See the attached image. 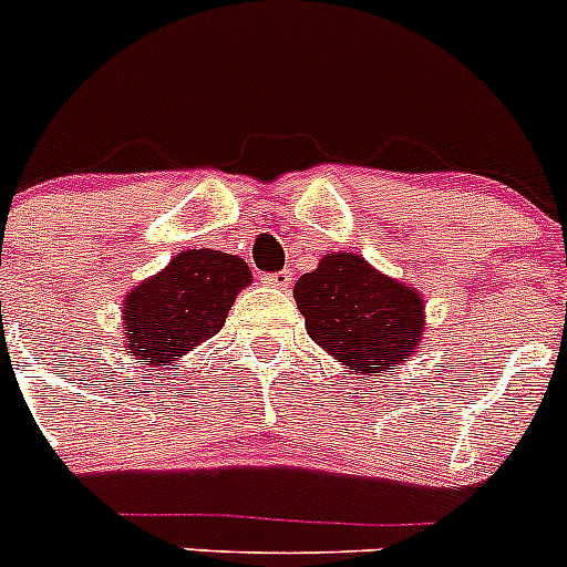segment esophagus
<instances>
[{
	"label": "esophagus",
	"mask_w": 567,
	"mask_h": 567,
	"mask_svg": "<svg viewBox=\"0 0 567 567\" xmlns=\"http://www.w3.org/2000/svg\"><path fill=\"white\" fill-rule=\"evenodd\" d=\"M266 285H271V288H288L290 285V279H293V274H290V268H282V271H277V274H266Z\"/></svg>",
	"instance_id": "34e87169"
}]
</instances>
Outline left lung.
Here are the masks:
<instances>
[{"label": "left lung", "instance_id": "left-lung-1", "mask_svg": "<svg viewBox=\"0 0 567 567\" xmlns=\"http://www.w3.org/2000/svg\"><path fill=\"white\" fill-rule=\"evenodd\" d=\"M293 296L307 334L353 375L392 373L425 329L420 293L351 251L326 255L316 271L299 277Z\"/></svg>", "mask_w": 567, "mask_h": 567}]
</instances>
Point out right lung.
Masks as SVG:
<instances>
[{"instance_id":"add662e5","label":"right lung","mask_w":567,"mask_h":567,"mask_svg":"<svg viewBox=\"0 0 567 567\" xmlns=\"http://www.w3.org/2000/svg\"><path fill=\"white\" fill-rule=\"evenodd\" d=\"M249 266L216 249H186L164 271L136 285L125 299V351L151 364H169L225 326Z\"/></svg>"}]
</instances>
